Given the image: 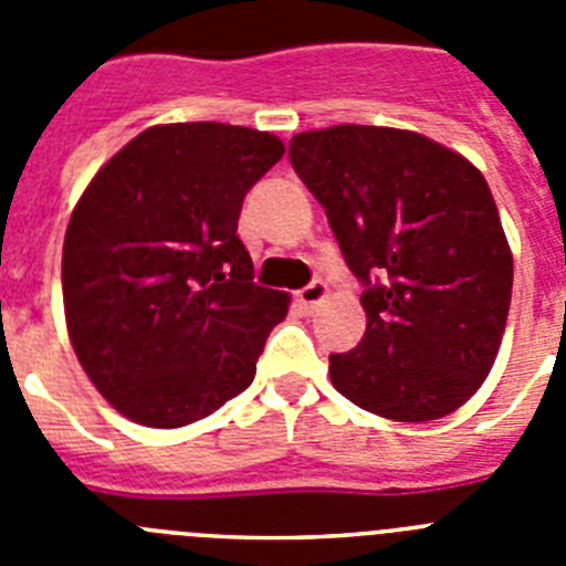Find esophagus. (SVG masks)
Instances as JSON below:
<instances>
[{
  "label": "esophagus",
  "instance_id": "obj_1",
  "mask_svg": "<svg viewBox=\"0 0 566 566\" xmlns=\"http://www.w3.org/2000/svg\"><path fill=\"white\" fill-rule=\"evenodd\" d=\"M326 297H328V286L323 283V280H314V283H308L306 289H300L297 292V303L306 308L308 314H314V308H317L319 303H326Z\"/></svg>",
  "mask_w": 566,
  "mask_h": 566
}]
</instances>
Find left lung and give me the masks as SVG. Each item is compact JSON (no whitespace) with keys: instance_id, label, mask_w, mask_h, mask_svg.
<instances>
[{"instance_id":"obj_1","label":"left lung","mask_w":566,"mask_h":566,"mask_svg":"<svg viewBox=\"0 0 566 566\" xmlns=\"http://www.w3.org/2000/svg\"><path fill=\"white\" fill-rule=\"evenodd\" d=\"M289 155L365 283L363 343L328 357L334 388L394 422L462 408L496 363L513 292L484 175L428 135L368 124L297 133Z\"/></svg>"}]
</instances>
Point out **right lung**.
<instances>
[{
  "label": "right lung",
  "mask_w": 566,
  "mask_h": 566,
  "mask_svg": "<svg viewBox=\"0 0 566 566\" xmlns=\"http://www.w3.org/2000/svg\"><path fill=\"white\" fill-rule=\"evenodd\" d=\"M283 153L252 127L155 124L82 192L62 249L64 319L122 417L184 428L252 385L292 297L252 283L238 218Z\"/></svg>",
  "instance_id": "right-lung-1"
}]
</instances>
